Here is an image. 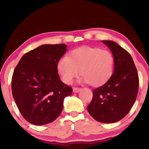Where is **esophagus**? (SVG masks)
Segmentation results:
<instances>
[{"mask_svg":"<svg viewBox=\"0 0 149 149\" xmlns=\"http://www.w3.org/2000/svg\"><path fill=\"white\" fill-rule=\"evenodd\" d=\"M81 90V88H77V87L73 88V92L75 93H79Z\"/></svg>","mask_w":149,"mask_h":149,"instance_id":"1","label":"esophagus"}]
</instances>
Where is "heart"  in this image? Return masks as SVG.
<instances>
[{"mask_svg":"<svg viewBox=\"0 0 149 149\" xmlns=\"http://www.w3.org/2000/svg\"><path fill=\"white\" fill-rule=\"evenodd\" d=\"M114 64V57L109 51L97 47H83L72 50L69 57L61 58L57 68L65 84H72L80 70L82 82L98 87L112 76Z\"/></svg>","mask_w":149,"mask_h":149,"instance_id":"heart-1","label":"heart"}]
</instances>
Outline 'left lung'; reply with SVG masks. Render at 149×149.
I'll return each instance as SVG.
<instances>
[{
	"label": "left lung",
	"mask_w": 149,
	"mask_h": 149,
	"mask_svg": "<svg viewBox=\"0 0 149 149\" xmlns=\"http://www.w3.org/2000/svg\"><path fill=\"white\" fill-rule=\"evenodd\" d=\"M109 48L114 60L112 76L93 91L87 111L95 120L114 123L124 118L135 102L139 76L133 58L127 51L112 41H102Z\"/></svg>",
	"instance_id": "left-lung-1"
}]
</instances>
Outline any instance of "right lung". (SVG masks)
<instances>
[{
    "label": "right lung",
    "instance_id": "right-lung-1",
    "mask_svg": "<svg viewBox=\"0 0 149 149\" xmlns=\"http://www.w3.org/2000/svg\"><path fill=\"white\" fill-rule=\"evenodd\" d=\"M64 44L43 45L25 54L15 68L12 95L20 113L36 125L52 122L61 114L65 97L72 88L61 81L57 65Z\"/></svg>",
    "mask_w": 149,
    "mask_h": 149
}]
</instances>
